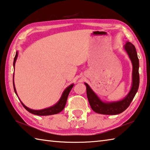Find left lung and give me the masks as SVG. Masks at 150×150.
<instances>
[{"label":"left lung","mask_w":150,"mask_h":150,"mask_svg":"<svg viewBox=\"0 0 150 150\" xmlns=\"http://www.w3.org/2000/svg\"><path fill=\"white\" fill-rule=\"evenodd\" d=\"M124 50L128 54L132 63V87L126 97L116 102H103L94 93L87 83H85L87 87V95L90 106L93 111L96 113L106 115H115L122 113L130 106L133 98L138 90L139 83V59L135 46L130 42H126Z\"/></svg>","instance_id":"obj_1"}]
</instances>
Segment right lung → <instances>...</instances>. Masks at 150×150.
<instances>
[{
  "mask_svg": "<svg viewBox=\"0 0 150 150\" xmlns=\"http://www.w3.org/2000/svg\"><path fill=\"white\" fill-rule=\"evenodd\" d=\"M17 57H18V52H16V55H15L14 59V62H13L14 68V66H15V63H16V59H17ZM14 73L13 74L14 89L15 93H16V95H17V93H16V88H15V87H14ZM73 85H74V84L71 85L69 86V87H67V88H65V89L64 90V91H63V93L62 94V96H61L60 99L59 100V101H58V102L56 104H55V105H54V106H51V107L42 109V110H32V109H30L29 108H28L26 106H25L24 104L22 103L21 100H20V102H21L22 105H23L24 107L26 108V110L29 112L33 114V115H39V116H47V115H55V114H57V113L60 112H62L63 110V109H64L66 102H67V99L68 95H69V94L70 93L71 90L72 89Z\"/></svg>",
  "mask_w": 150,
  "mask_h": 150,
  "instance_id": "obj_1",
  "label": "right lung"
}]
</instances>
